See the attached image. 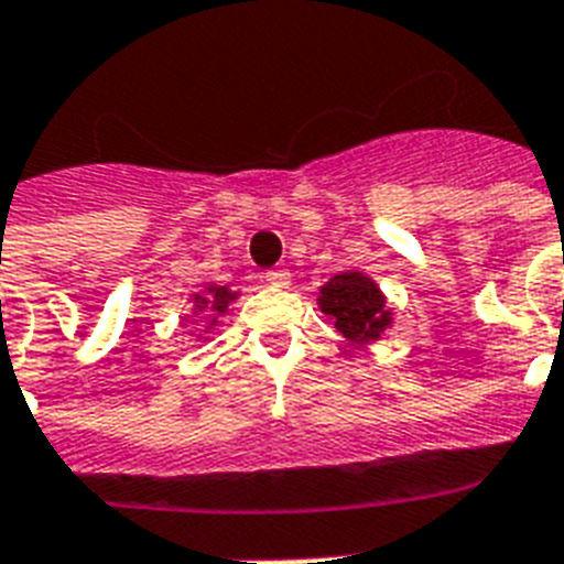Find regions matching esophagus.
<instances>
[{
    "label": "esophagus",
    "instance_id": "esophagus-1",
    "mask_svg": "<svg viewBox=\"0 0 564 564\" xmlns=\"http://www.w3.org/2000/svg\"><path fill=\"white\" fill-rule=\"evenodd\" d=\"M263 278H267L269 286H281V290L283 286H290V281H292V274L286 272V269H269Z\"/></svg>",
    "mask_w": 564,
    "mask_h": 564
}]
</instances>
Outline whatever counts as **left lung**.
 <instances>
[{"mask_svg":"<svg viewBox=\"0 0 564 564\" xmlns=\"http://www.w3.org/2000/svg\"><path fill=\"white\" fill-rule=\"evenodd\" d=\"M321 312L329 315L338 326V333L347 335L355 344L381 338V333L390 324V310L384 306V297L378 292L370 278L361 272H340L329 278L321 290Z\"/></svg>","mask_w":564,"mask_h":564,"instance_id":"left-lung-1","label":"left lung"}]
</instances>
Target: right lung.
<instances>
[{"label":"right lung","mask_w":564,"mask_h":564,"mask_svg":"<svg viewBox=\"0 0 564 564\" xmlns=\"http://www.w3.org/2000/svg\"><path fill=\"white\" fill-rule=\"evenodd\" d=\"M231 297H235V292H229V286H209V295H194V301H197V306H212V312H224Z\"/></svg>","instance_id":"obj_1"}]
</instances>
